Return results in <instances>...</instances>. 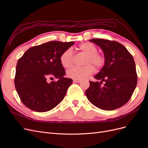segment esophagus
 Here are the masks:
<instances>
[{
  "label": "esophagus",
  "instance_id": "1",
  "mask_svg": "<svg viewBox=\"0 0 148 148\" xmlns=\"http://www.w3.org/2000/svg\"><path fill=\"white\" fill-rule=\"evenodd\" d=\"M73 82H75V83H80L81 82V80L80 79H73Z\"/></svg>",
  "mask_w": 148,
  "mask_h": 148
}]
</instances>
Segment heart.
Returning a JSON list of instances; mask_svg holds the SVG:
<instances>
[{
	"instance_id": "obj_1",
	"label": "heart",
	"mask_w": 148,
	"mask_h": 148,
	"mask_svg": "<svg viewBox=\"0 0 148 148\" xmlns=\"http://www.w3.org/2000/svg\"><path fill=\"white\" fill-rule=\"evenodd\" d=\"M79 51L86 56L84 60V66H73L66 71L69 77L73 79H84L91 75L95 70V66L100 69L105 64V57L101 53L97 52V47L92 43L84 42L78 47ZM60 63L65 68H70L74 62V54L71 49H66L60 58Z\"/></svg>"
}]
</instances>
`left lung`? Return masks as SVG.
Listing matches in <instances>:
<instances>
[{
	"mask_svg": "<svg viewBox=\"0 0 148 148\" xmlns=\"http://www.w3.org/2000/svg\"><path fill=\"white\" fill-rule=\"evenodd\" d=\"M89 41L104 52L105 64L95 78L100 82H89L85 92L91 103L102 110H112L124 106L135 91L138 77L133 57L122 44L103 39ZM105 83L101 85L102 82Z\"/></svg>",
	"mask_w": 148,
	"mask_h": 148,
	"instance_id": "left-lung-1",
	"label": "left lung"
}]
</instances>
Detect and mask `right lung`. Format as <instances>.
Wrapping results in <instances>:
<instances>
[{
    "label": "right lung",
    "instance_id": "obj_1",
    "mask_svg": "<svg viewBox=\"0 0 148 148\" xmlns=\"http://www.w3.org/2000/svg\"><path fill=\"white\" fill-rule=\"evenodd\" d=\"M74 42L49 41L33 46L18 60L15 86L21 102L28 108L44 112L62 102L73 80L65 78L60 58ZM54 76L57 82L48 83Z\"/></svg>",
    "mask_w": 148,
    "mask_h": 148
}]
</instances>
